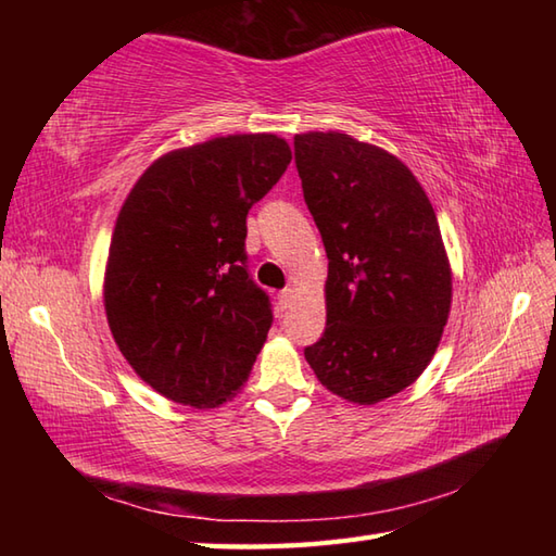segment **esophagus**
Segmentation results:
<instances>
[{
  "label": "esophagus",
  "instance_id": "esophagus-1",
  "mask_svg": "<svg viewBox=\"0 0 556 556\" xmlns=\"http://www.w3.org/2000/svg\"><path fill=\"white\" fill-rule=\"evenodd\" d=\"M277 303H279V308L281 311H287V308H291V303H293V289H281L279 293H277Z\"/></svg>",
  "mask_w": 556,
  "mask_h": 556
}]
</instances>
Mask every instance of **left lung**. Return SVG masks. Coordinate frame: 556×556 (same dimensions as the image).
<instances>
[{"instance_id": "8db88e82", "label": "left lung", "mask_w": 556, "mask_h": 556, "mask_svg": "<svg viewBox=\"0 0 556 556\" xmlns=\"http://www.w3.org/2000/svg\"><path fill=\"white\" fill-rule=\"evenodd\" d=\"M303 198L320 229L327 327L311 363L353 404L399 394L428 368L452 305L434 210L404 162L346 134L293 138Z\"/></svg>"}]
</instances>
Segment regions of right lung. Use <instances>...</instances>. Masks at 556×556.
I'll list each match as a JSON object with an SVG mask.
<instances>
[{"instance_id":"1","label":"right lung","mask_w":556,"mask_h":556,"mask_svg":"<svg viewBox=\"0 0 556 556\" xmlns=\"http://www.w3.org/2000/svg\"><path fill=\"white\" fill-rule=\"evenodd\" d=\"M289 162L271 134L212 138L160 157L128 193L104 308L124 358L162 396L215 406L251 375L275 315L248 271L245 217Z\"/></svg>"}]
</instances>
